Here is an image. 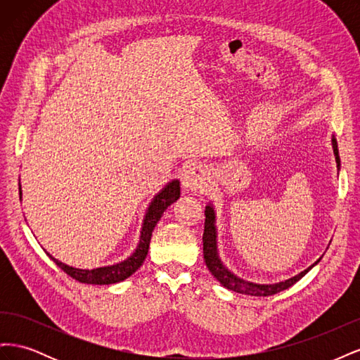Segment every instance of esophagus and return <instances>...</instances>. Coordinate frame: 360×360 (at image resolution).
I'll return each mask as SVG.
<instances>
[{
  "instance_id": "1",
  "label": "esophagus",
  "mask_w": 360,
  "mask_h": 360,
  "mask_svg": "<svg viewBox=\"0 0 360 360\" xmlns=\"http://www.w3.org/2000/svg\"><path fill=\"white\" fill-rule=\"evenodd\" d=\"M183 188L189 192H202L209 188L207 171L201 165L189 167L183 174Z\"/></svg>"
}]
</instances>
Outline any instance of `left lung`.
<instances>
[{
	"mask_svg": "<svg viewBox=\"0 0 360 360\" xmlns=\"http://www.w3.org/2000/svg\"><path fill=\"white\" fill-rule=\"evenodd\" d=\"M332 147H333V155L336 160V168H341V159L340 153H338V144L335 136H332ZM205 222H204V234H202V254H204V261L207 269L210 270V274L221 282V284L231 290L234 292H240L246 294V296H258V297H266L271 296V294H276L279 291H284L288 287L294 285L299 279H302L308 271L315 266L319 264V258L312 266L308 269H304L300 271L299 275L292 276L287 281L276 282V284H257V282H250L245 281L242 278H238L234 275L230 269H226L225 264L221 261L219 257V250H217V230H216V213H214V207L213 204L205 205Z\"/></svg>",
	"mask_w": 360,
	"mask_h": 360,
	"instance_id": "left-lung-1",
	"label": "left lung"
}]
</instances>
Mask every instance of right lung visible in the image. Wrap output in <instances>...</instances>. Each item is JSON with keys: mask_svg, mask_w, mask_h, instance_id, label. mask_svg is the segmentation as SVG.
<instances>
[{"mask_svg": "<svg viewBox=\"0 0 360 360\" xmlns=\"http://www.w3.org/2000/svg\"><path fill=\"white\" fill-rule=\"evenodd\" d=\"M19 197L22 198V191H20V184H19ZM180 198V181L177 179H174L169 181L165 188H163L158 195H155V198L151 200L148 204V209L146 212L143 226H141V236H139V243L136 249L134 250V254L127 257L126 259L120 261V263L111 264V266H103V267H97V269H78V267H72L66 263H61L60 259L53 258L49 252L46 255L56 263L63 271L76 279L82 282V284H93V285H110V284H117V282H122L127 279L130 275H134L135 271L143 266L144 259L148 254V246L151 240V233H153L156 224L160 221V217L168 207L176 202Z\"/></svg>", "mask_w": 360, "mask_h": 360, "instance_id": "add662e5", "label": "right lung"}]
</instances>
